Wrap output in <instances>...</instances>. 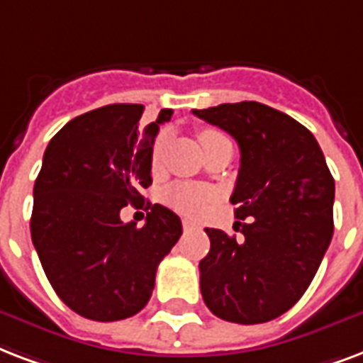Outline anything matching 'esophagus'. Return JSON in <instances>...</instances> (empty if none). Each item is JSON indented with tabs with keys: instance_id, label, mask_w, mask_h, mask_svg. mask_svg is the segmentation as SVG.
<instances>
[{
	"instance_id": "1",
	"label": "esophagus",
	"mask_w": 363,
	"mask_h": 363,
	"mask_svg": "<svg viewBox=\"0 0 363 363\" xmlns=\"http://www.w3.org/2000/svg\"><path fill=\"white\" fill-rule=\"evenodd\" d=\"M182 226H184V230H198V228H200V225H198V223L188 220V218H184V220H182Z\"/></svg>"
}]
</instances>
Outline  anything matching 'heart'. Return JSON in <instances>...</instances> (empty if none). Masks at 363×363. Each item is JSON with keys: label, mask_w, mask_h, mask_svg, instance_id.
Returning <instances> with one entry per match:
<instances>
[{"label": "heart", "mask_w": 363, "mask_h": 363, "mask_svg": "<svg viewBox=\"0 0 363 363\" xmlns=\"http://www.w3.org/2000/svg\"><path fill=\"white\" fill-rule=\"evenodd\" d=\"M217 138H226L223 133L215 131V129H203L200 131V145H207L213 143ZM162 150H163V137H157L154 146H152V167L157 169L160 167V160H162ZM165 200L173 209L184 213V215H201L206 211L209 203L215 200V192L211 188L206 186H196V184H175L165 192Z\"/></svg>", "instance_id": "1"}]
</instances>
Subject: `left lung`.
I'll list each match as a JSON object with an SVG mask.
<instances>
[{
  "label": "left lung",
  "instance_id": "1",
  "mask_svg": "<svg viewBox=\"0 0 363 363\" xmlns=\"http://www.w3.org/2000/svg\"><path fill=\"white\" fill-rule=\"evenodd\" d=\"M192 112L236 138L242 154L230 201L243 238L206 228L201 297L226 322H270L316 276L333 236L335 181L314 135L280 110L243 101Z\"/></svg>",
  "mask_w": 363,
  "mask_h": 363
}]
</instances>
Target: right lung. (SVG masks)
Masks as SVG:
<instances>
[{"instance_id":"add662e5","label":"right lung","mask_w":363,"mask_h":363,"mask_svg":"<svg viewBox=\"0 0 363 363\" xmlns=\"http://www.w3.org/2000/svg\"><path fill=\"white\" fill-rule=\"evenodd\" d=\"M143 104H108L68 121L45 148L34 184L32 242L60 301L79 316L116 322L150 301L157 264L182 234L167 207L146 209L145 226L123 207L145 203L152 146L173 110L140 125Z\"/></svg>"}]
</instances>
